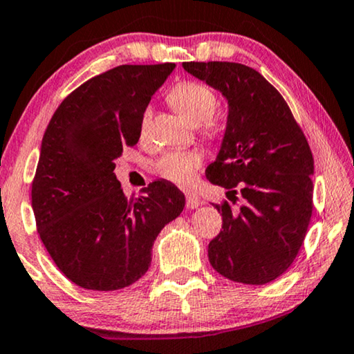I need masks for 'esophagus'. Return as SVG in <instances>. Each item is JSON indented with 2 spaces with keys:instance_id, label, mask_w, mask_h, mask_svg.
Masks as SVG:
<instances>
[{
  "instance_id": "esophagus-1",
  "label": "esophagus",
  "mask_w": 354,
  "mask_h": 354,
  "mask_svg": "<svg viewBox=\"0 0 354 354\" xmlns=\"http://www.w3.org/2000/svg\"><path fill=\"white\" fill-rule=\"evenodd\" d=\"M202 203H203V201L197 196L196 192H187L186 194V205H187V208H197V207H201Z\"/></svg>"
}]
</instances>
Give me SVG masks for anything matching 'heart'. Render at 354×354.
<instances>
[{"mask_svg":"<svg viewBox=\"0 0 354 354\" xmlns=\"http://www.w3.org/2000/svg\"><path fill=\"white\" fill-rule=\"evenodd\" d=\"M168 101L176 109L179 115L192 125H201L207 122V131H212L210 118L216 112V96L207 84L198 82H183L171 88L168 93ZM151 112L146 111L142 115L141 129L146 131ZM202 157L196 151H176L167 152L156 163L157 173L168 181L186 186L192 181L194 170L201 167Z\"/></svg>","mask_w":354,"mask_h":354,"instance_id":"obj_1","label":"heart"}]
</instances>
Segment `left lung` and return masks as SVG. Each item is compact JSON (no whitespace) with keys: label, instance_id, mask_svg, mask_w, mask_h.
Returning a JSON list of instances; mask_svg holds the SVG:
<instances>
[{"label":"left lung","instance_id":"8db88e82","mask_svg":"<svg viewBox=\"0 0 354 354\" xmlns=\"http://www.w3.org/2000/svg\"><path fill=\"white\" fill-rule=\"evenodd\" d=\"M184 71L220 91L227 122L207 179L236 202L215 205L223 229L208 243L213 270L234 282L263 286L298 255L313 212L315 160L287 102L268 80L236 62H183Z\"/></svg>","mask_w":354,"mask_h":354}]
</instances>
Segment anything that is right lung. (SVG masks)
I'll use <instances>...</instances> for the list:
<instances>
[{
    "mask_svg": "<svg viewBox=\"0 0 354 354\" xmlns=\"http://www.w3.org/2000/svg\"><path fill=\"white\" fill-rule=\"evenodd\" d=\"M175 64L118 66L78 86L44 131L32 184L37 229L77 286L118 290L146 274L158 232L181 215L184 194L160 179L127 201L115 158L141 136L152 94Z\"/></svg>",
    "mask_w": 354,
    "mask_h": 354,
    "instance_id": "1",
    "label": "right lung"
}]
</instances>
